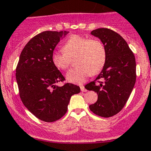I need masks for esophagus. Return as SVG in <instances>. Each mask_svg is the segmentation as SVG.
<instances>
[{
    "instance_id": "1",
    "label": "esophagus",
    "mask_w": 151,
    "mask_h": 151,
    "mask_svg": "<svg viewBox=\"0 0 151 151\" xmlns=\"http://www.w3.org/2000/svg\"><path fill=\"white\" fill-rule=\"evenodd\" d=\"M80 89H81L82 92H86V89H85L83 85H80Z\"/></svg>"
}]
</instances>
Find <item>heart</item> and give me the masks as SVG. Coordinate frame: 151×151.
I'll return each instance as SVG.
<instances>
[{"label": "heart", "instance_id": "heart-1", "mask_svg": "<svg viewBox=\"0 0 151 151\" xmlns=\"http://www.w3.org/2000/svg\"><path fill=\"white\" fill-rule=\"evenodd\" d=\"M75 56L77 66L68 71L66 78L70 83L80 84L90 74L96 75L102 70L106 62V49L98 39L73 35L63 45V50L53 52L52 60L58 68L66 70L71 65V58Z\"/></svg>", "mask_w": 151, "mask_h": 151}]
</instances>
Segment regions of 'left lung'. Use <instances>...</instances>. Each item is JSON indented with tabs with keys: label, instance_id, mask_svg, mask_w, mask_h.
<instances>
[{
	"label": "left lung",
	"instance_id": "obj_1",
	"mask_svg": "<svg viewBox=\"0 0 151 151\" xmlns=\"http://www.w3.org/2000/svg\"><path fill=\"white\" fill-rule=\"evenodd\" d=\"M91 33L103 43L106 58L102 71L85 88L98 95L96 102L89 106L91 111L109 118L123 109L133 90L137 77L135 57L127 42L116 32L98 28Z\"/></svg>",
	"mask_w": 151,
	"mask_h": 151
}]
</instances>
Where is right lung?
<instances>
[{
    "instance_id": "right-lung-1",
    "label": "right lung",
    "mask_w": 151,
    "mask_h": 151,
    "mask_svg": "<svg viewBox=\"0 0 151 151\" xmlns=\"http://www.w3.org/2000/svg\"><path fill=\"white\" fill-rule=\"evenodd\" d=\"M67 31H44L32 38L22 50L16 68L19 96L25 107L45 122L61 118L68 109L71 96L80 92L77 85L66 83L53 64L52 55Z\"/></svg>"
}]
</instances>
